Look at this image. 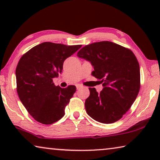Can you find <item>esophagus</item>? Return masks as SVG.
<instances>
[{"mask_svg": "<svg viewBox=\"0 0 160 160\" xmlns=\"http://www.w3.org/2000/svg\"><path fill=\"white\" fill-rule=\"evenodd\" d=\"M82 87H83V85L79 84V83H78V84H77V89H80V88H82Z\"/></svg>", "mask_w": 160, "mask_h": 160, "instance_id": "obj_1", "label": "esophagus"}]
</instances>
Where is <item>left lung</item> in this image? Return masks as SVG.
Instances as JSON below:
<instances>
[{
    "instance_id": "8db88e82",
    "label": "left lung",
    "mask_w": 160,
    "mask_h": 160,
    "mask_svg": "<svg viewBox=\"0 0 160 160\" xmlns=\"http://www.w3.org/2000/svg\"><path fill=\"white\" fill-rule=\"evenodd\" d=\"M77 56L90 61L94 68L92 75L104 87L100 93L88 88L90 95L85 102L88 116L104 124L119 120L139 92V64L134 53L119 44L100 41L83 46Z\"/></svg>"
}]
</instances>
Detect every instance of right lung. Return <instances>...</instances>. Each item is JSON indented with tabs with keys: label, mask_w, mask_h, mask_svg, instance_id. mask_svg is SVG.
<instances>
[{
	"label": "right lung",
	"mask_w": 160,
	"mask_h": 160,
	"mask_svg": "<svg viewBox=\"0 0 160 160\" xmlns=\"http://www.w3.org/2000/svg\"><path fill=\"white\" fill-rule=\"evenodd\" d=\"M82 47L43 42L21 56L16 69L19 99L36 121L51 124L61 119L77 88L55 86L53 78L63 69V61Z\"/></svg>",
	"instance_id": "1"
}]
</instances>
